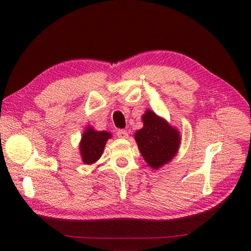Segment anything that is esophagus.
<instances>
[{
	"instance_id": "obj_1",
	"label": "esophagus",
	"mask_w": 251,
	"mask_h": 251,
	"mask_svg": "<svg viewBox=\"0 0 251 251\" xmlns=\"http://www.w3.org/2000/svg\"><path fill=\"white\" fill-rule=\"evenodd\" d=\"M116 135L119 138H123V139L128 138V132H127V130H125V129H117Z\"/></svg>"
}]
</instances>
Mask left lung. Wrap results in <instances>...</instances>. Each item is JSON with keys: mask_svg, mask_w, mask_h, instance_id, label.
Listing matches in <instances>:
<instances>
[{"mask_svg": "<svg viewBox=\"0 0 251 251\" xmlns=\"http://www.w3.org/2000/svg\"><path fill=\"white\" fill-rule=\"evenodd\" d=\"M143 128L137 130L135 139L141 155L152 168L167 164L178 151L180 135L152 111L148 110L142 116Z\"/></svg>", "mask_w": 251, "mask_h": 251, "instance_id": "obj_1", "label": "left lung"}]
</instances>
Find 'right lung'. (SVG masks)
Here are the masks:
<instances>
[{"label": "right lung", "mask_w": 251, "mask_h": 251, "mask_svg": "<svg viewBox=\"0 0 251 251\" xmlns=\"http://www.w3.org/2000/svg\"><path fill=\"white\" fill-rule=\"evenodd\" d=\"M109 138H111L109 132L95 131L92 127H88L83 134L81 146H79L83 162L85 164H93L99 159Z\"/></svg>", "instance_id": "right-lung-1"}]
</instances>
